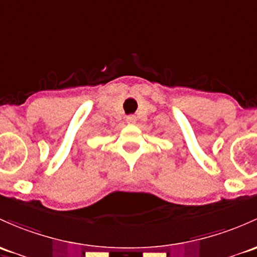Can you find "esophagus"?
<instances>
[{"instance_id":"esophagus-1","label":"esophagus","mask_w":257,"mask_h":257,"mask_svg":"<svg viewBox=\"0 0 257 257\" xmlns=\"http://www.w3.org/2000/svg\"><path fill=\"white\" fill-rule=\"evenodd\" d=\"M126 123H129V124H134L137 121V118H136V115H128V117H126Z\"/></svg>"}]
</instances>
